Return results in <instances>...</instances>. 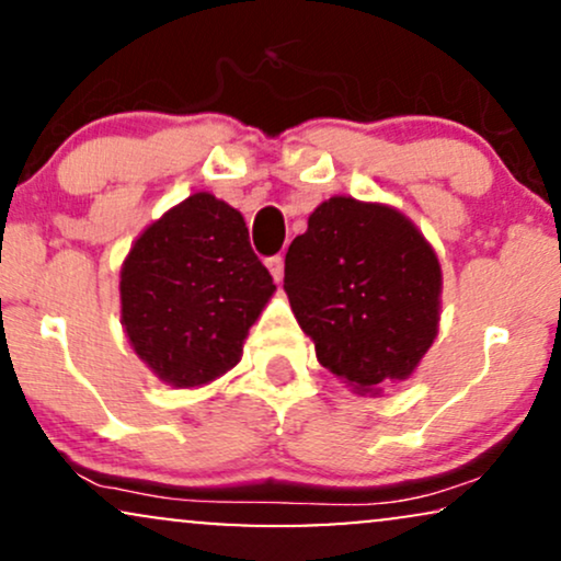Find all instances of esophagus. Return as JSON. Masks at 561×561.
Returning a JSON list of instances; mask_svg holds the SVG:
<instances>
[{
	"label": "esophagus",
	"instance_id": "1",
	"mask_svg": "<svg viewBox=\"0 0 561 561\" xmlns=\"http://www.w3.org/2000/svg\"><path fill=\"white\" fill-rule=\"evenodd\" d=\"M268 272H272L274 282H282V274H285V261H282V255H274V259L266 261Z\"/></svg>",
	"mask_w": 561,
	"mask_h": 561
}]
</instances>
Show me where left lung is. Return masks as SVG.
I'll use <instances>...</instances> for the list:
<instances>
[{
  "label": "left lung",
  "mask_w": 561,
  "mask_h": 561,
  "mask_svg": "<svg viewBox=\"0 0 561 561\" xmlns=\"http://www.w3.org/2000/svg\"><path fill=\"white\" fill-rule=\"evenodd\" d=\"M285 293L321 366L362 396L414 375L437 337L443 272L411 218L334 195L285 259Z\"/></svg>",
  "instance_id": "obj_1"
}]
</instances>
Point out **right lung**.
<instances>
[{"instance_id": "1", "label": "right lung", "mask_w": 561, "mask_h": 561, "mask_svg": "<svg viewBox=\"0 0 561 561\" xmlns=\"http://www.w3.org/2000/svg\"><path fill=\"white\" fill-rule=\"evenodd\" d=\"M118 289L121 324L152 375L171 388H203L240 364L276 285L240 210L195 192L134 240Z\"/></svg>"}]
</instances>
